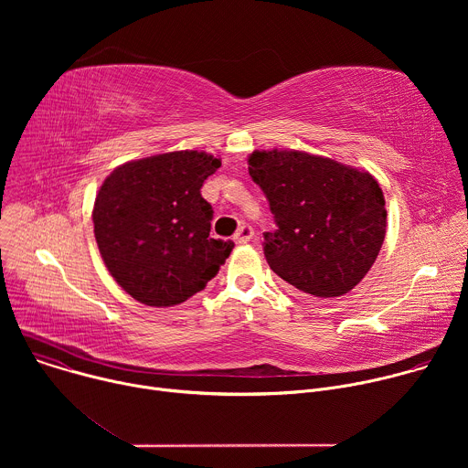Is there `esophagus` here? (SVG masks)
Wrapping results in <instances>:
<instances>
[{
    "instance_id": "obj_1",
    "label": "esophagus",
    "mask_w": 468,
    "mask_h": 468,
    "mask_svg": "<svg viewBox=\"0 0 468 468\" xmlns=\"http://www.w3.org/2000/svg\"><path fill=\"white\" fill-rule=\"evenodd\" d=\"M251 237H253V229L250 228V226H240L239 229H237V233H235V242H239V244H246V242H250L251 240Z\"/></svg>"
}]
</instances>
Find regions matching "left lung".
I'll return each mask as SVG.
<instances>
[{"instance_id":"1","label":"left lung","mask_w":468,"mask_h":468,"mask_svg":"<svg viewBox=\"0 0 468 468\" xmlns=\"http://www.w3.org/2000/svg\"><path fill=\"white\" fill-rule=\"evenodd\" d=\"M248 165L278 226L264 233L271 269L313 298L350 292L385 239V197L374 176L296 150H257Z\"/></svg>"}]
</instances>
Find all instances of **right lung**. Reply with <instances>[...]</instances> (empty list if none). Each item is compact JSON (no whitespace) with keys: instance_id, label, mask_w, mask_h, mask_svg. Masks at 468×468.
Here are the masks:
<instances>
[{"instance_id":"right-lung-1","label":"right lung","mask_w":468,"mask_h":468,"mask_svg":"<svg viewBox=\"0 0 468 468\" xmlns=\"http://www.w3.org/2000/svg\"><path fill=\"white\" fill-rule=\"evenodd\" d=\"M206 152H170L114 168L98 190L92 222L114 282L141 303L186 302L218 274L231 240L211 239L204 181L220 168Z\"/></svg>"}]
</instances>
